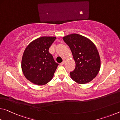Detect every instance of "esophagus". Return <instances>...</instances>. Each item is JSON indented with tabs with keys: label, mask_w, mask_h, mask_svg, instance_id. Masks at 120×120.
I'll return each instance as SVG.
<instances>
[{
	"label": "esophagus",
	"mask_w": 120,
	"mask_h": 120,
	"mask_svg": "<svg viewBox=\"0 0 120 120\" xmlns=\"http://www.w3.org/2000/svg\"><path fill=\"white\" fill-rule=\"evenodd\" d=\"M64 63H65V61H62L61 63L60 64V65H61V66L64 65Z\"/></svg>",
	"instance_id": "obj_1"
}]
</instances>
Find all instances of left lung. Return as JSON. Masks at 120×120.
<instances>
[{
  "label": "left lung",
  "mask_w": 120,
  "mask_h": 120,
  "mask_svg": "<svg viewBox=\"0 0 120 120\" xmlns=\"http://www.w3.org/2000/svg\"><path fill=\"white\" fill-rule=\"evenodd\" d=\"M63 40L70 47L76 64L70 77L80 84L90 82L98 75L101 66L96 45L88 38L77 34L64 36Z\"/></svg>",
  "instance_id": "8db88e82"
}]
</instances>
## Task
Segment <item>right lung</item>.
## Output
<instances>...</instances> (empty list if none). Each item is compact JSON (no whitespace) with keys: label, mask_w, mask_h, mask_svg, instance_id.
<instances>
[{"label":"right lung","mask_w":120,"mask_h":120,"mask_svg":"<svg viewBox=\"0 0 120 120\" xmlns=\"http://www.w3.org/2000/svg\"><path fill=\"white\" fill-rule=\"evenodd\" d=\"M56 37L43 36L34 40L26 47L23 54L21 68L28 80L36 85L49 82L58 66L49 52Z\"/></svg>","instance_id":"right-lung-1"}]
</instances>
